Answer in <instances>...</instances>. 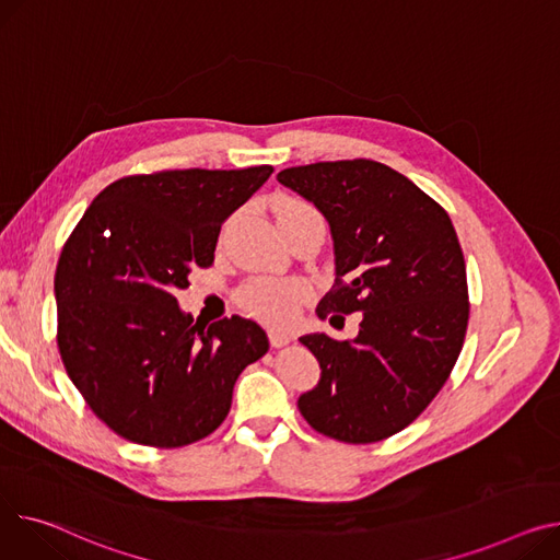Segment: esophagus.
I'll list each match as a JSON object with an SVG mask.
<instances>
[{
  "mask_svg": "<svg viewBox=\"0 0 560 560\" xmlns=\"http://www.w3.org/2000/svg\"><path fill=\"white\" fill-rule=\"evenodd\" d=\"M288 342H290V335H288L285 330H277V328H272V330H270V345H272L275 349L285 347Z\"/></svg>",
  "mask_w": 560,
  "mask_h": 560,
  "instance_id": "obj_1",
  "label": "esophagus"
}]
</instances>
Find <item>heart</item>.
<instances>
[{"mask_svg":"<svg viewBox=\"0 0 560 560\" xmlns=\"http://www.w3.org/2000/svg\"><path fill=\"white\" fill-rule=\"evenodd\" d=\"M275 211H277V220H281L292 213H306L315 209L296 198H279L275 205ZM238 300L243 308L249 311L254 317L283 328V326H290L296 319V315H300V306L306 300V288L296 281L258 279L247 283L238 292Z\"/></svg>","mask_w":560,"mask_h":560,"instance_id":"1","label":"heart"}]
</instances>
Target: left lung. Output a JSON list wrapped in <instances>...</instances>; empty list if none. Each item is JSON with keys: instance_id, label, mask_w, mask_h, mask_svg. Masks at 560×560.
I'll use <instances>...</instances> for the list:
<instances>
[{"instance_id": "1", "label": "left lung", "mask_w": 560, "mask_h": 560, "mask_svg": "<svg viewBox=\"0 0 560 560\" xmlns=\"http://www.w3.org/2000/svg\"><path fill=\"white\" fill-rule=\"evenodd\" d=\"M277 179L328 220L335 283L317 317L332 324L362 313L353 340L300 338L322 378L296 407L330 439L383 441L432 402L464 345L466 264L451 215L412 179L371 160L292 166Z\"/></svg>"}]
</instances>
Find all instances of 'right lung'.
<instances>
[{"label": "right lung", "instance_id": "right-lung-1", "mask_svg": "<svg viewBox=\"0 0 560 560\" xmlns=\"http://www.w3.org/2000/svg\"><path fill=\"white\" fill-rule=\"evenodd\" d=\"M272 166L160 171L112 182L58 258V349L92 412L119 436L179 448L225 421L241 371L264 358L256 322H194L175 300L209 268L222 222Z\"/></svg>", "mask_w": 560, "mask_h": 560}]
</instances>
